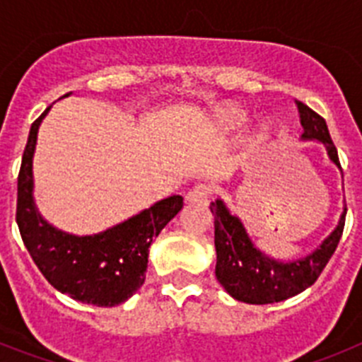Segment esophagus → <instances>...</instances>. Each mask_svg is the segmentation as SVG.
Masks as SVG:
<instances>
[{
  "mask_svg": "<svg viewBox=\"0 0 362 362\" xmlns=\"http://www.w3.org/2000/svg\"><path fill=\"white\" fill-rule=\"evenodd\" d=\"M214 188L206 183H199L187 194V201L192 204H206L210 201Z\"/></svg>",
  "mask_w": 362,
  "mask_h": 362,
  "instance_id": "esophagus-1",
  "label": "esophagus"
}]
</instances>
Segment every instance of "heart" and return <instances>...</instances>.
Wrapping results in <instances>:
<instances>
[{"label":"heart","instance_id":"1","mask_svg":"<svg viewBox=\"0 0 362 362\" xmlns=\"http://www.w3.org/2000/svg\"><path fill=\"white\" fill-rule=\"evenodd\" d=\"M219 119L225 129H238L239 124L243 123V114L238 108H223L219 114ZM261 134H263V130H259L257 136H261Z\"/></svg>","mask_w":362,"mask_h":362}]
</instances>
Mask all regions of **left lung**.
Instances as JSON below:
<instances>
[{
	"label": "left lung",
	"instance_id": "obj_1",
	"mask_svg": "<svg viewBox=\"0 0 362 362\" xmlns=\"http://www.w3.org/2000/svg\"><path fill=\"white\" fill-rule=\"evenodd\" d=\"M297 108L300 114V124L305 129L303 137L321 141L328 150L332 161L341 168L337 148L332 141L325 117L300 101L297 103ZM210 212L214 214V228H216L214 243L217 252V281L233 299L250 305L279 303L312 286L334 255L343 235L344 219H346V206H344L337 228L317 250L299 261L279 263L276 259L261 254L252 245L241 221L226 210L223 201L217 199L216 203H210Z\"/></svg>",
	"mask_w": 362,
	"mask_h": 362
}]
</instances>
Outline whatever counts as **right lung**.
Masks as SVG:
<instances>
[{"label":"right lung","instance_id":"right-lung-1","mask_svg":"<svg viewBox=\"0 0 362 362\" xmlns=\"http://www.w3.org/2000/svg\"><path fill=\"white\" fill-rule=\"evenodd\" d=\"M30 127L18 174L16 223L43 277L72 299L94 306H116L132 297L145 283L148 248L166 223L183 209V197L170 196L150 209L95 235H70L41 219L32 199V156L40 123Z\"/></svg>","mask_w":362,"mask_h":362}]
</instances>
